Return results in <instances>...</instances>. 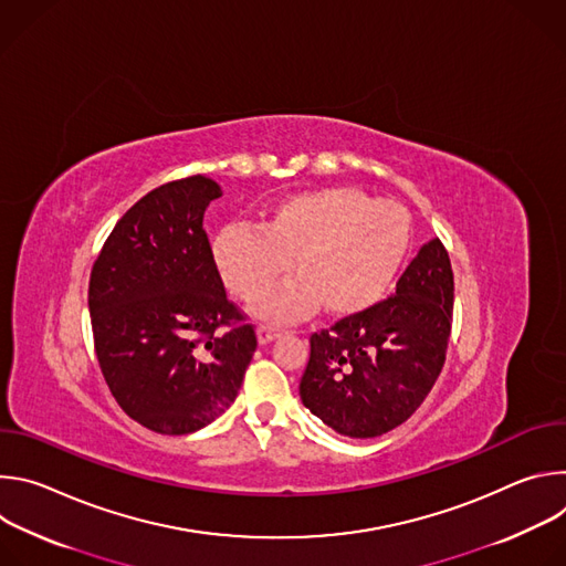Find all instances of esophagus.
Wrapping results in <instances>:
<instances>
[{
	"instance_id": "1",
	"label": "esophagus",
	"mask_w": 566,
	"mask_h": 566,
	"mask_svg": "<svg viewBox=\"0 0 566 566\" xmlns=\"http://www.w3.org/2000/svg\"><path fill=\"white\" fill-rule=\"evenodd\" d=\"M280 336H282L280 329H271V327H260V329H258V340H260V345H269L271 340H275V338H280Z\"/></svg>"
}]
</instances>
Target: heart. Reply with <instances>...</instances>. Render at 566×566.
Returning a JSON list of instances; mask_svg holds the SVG:
<instances>
[{"label":"heart","mask_w":566,"mask_h":566,"mask_svg":"<svg viewBox=\"0 0 566 566\" xmlns=\"http://www.w3.org/2000/svg\"><path fill=\"white\" fill-rule=\"evenodd\" d=\"M410 251V212L352 186L291 195L264 214L260 230L228 226L212 241L223 284L244 302L260 297L291 264L295 280L255 304L269 322L315 306L329 317L358 315L387 295Z\"/></svg>","instance_id":"b5f03b06"}]
</instances>
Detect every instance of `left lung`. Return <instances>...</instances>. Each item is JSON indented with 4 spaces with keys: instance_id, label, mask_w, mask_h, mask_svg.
Listing matches in <instances>:
<instances>
[{
    "instance_id": "obj_1",
    "label": "left lung",
    "mask_w": 566,
    "mask_h": 566,
    "mask_svg": "<svg viewBox=\"0 0 566 566\" xmlns=\"http://www.w3.org/2000/svg\"><path fill=\"white\" fill-rule=\"evenodd\" d=\"M454 277L439 239L421 247L396 293L311 336L300 398L343 437L371 439L406 423L446 363Z\"/></svg>"
}]
</instances>
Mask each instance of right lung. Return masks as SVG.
<instances>
[{
    "instance_id": "obj_1",
    "label": "right lung",
    "mask_w": 566,
    "mask_h": 566,
    "mask_svg": "<svg viewBox=\"0 0 566 566\" xmlns=\"http://www.w3.org/2000/svg\"><path fill=\"white\" fill-rule=\"evenodd\" d=\"M219 197L201 175L147 192L114 226L92 269L103 376L123 412L158 434H190L221 417L258 347L255 329L226 297L203 230Z\"/></svg>"
}]
</instances>
